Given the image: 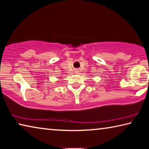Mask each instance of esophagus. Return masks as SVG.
<instances>
[{"label":"esophagus","mask_w":149,"mask_h":149,"mask_svg":"<svg viewBox=\"0 0 149 149\" xmlns=\"http://www.w3.org/2000/svg\"><path fill=\"white\" fill-rule=\"evenodd\" d=\"M75 73H77V72H79V71H78V70H75Z\"/></svg>","instance_id":"1"}]
</instances>
